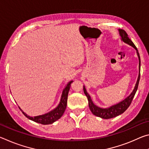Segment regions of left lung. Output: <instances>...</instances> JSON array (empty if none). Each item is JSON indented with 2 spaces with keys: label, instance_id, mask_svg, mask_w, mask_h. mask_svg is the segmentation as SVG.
Instances as JSON below:
<instances>
[{
  "label": "left lung",
  "instance_id": "8db88e82",
  "mask_svg": "<svg viewBox=\"0 0 149 149\" xmlns=\"http://www.w3.org/2000/svg\"><path fill=\"white\" fill-rule=\"evenodd\" d=\"M118 31H119L121 38H122V41L125 42V43H127L129 45H130V46L133 47L136 50V51H137L139 60V74L137 81V83H136V84H135L134 89H133L132 93H131L130 96H128L126 99L122 100V102L118 103V104H115V105H113V106H112V107H110L109 108H102L97 107V106H96L94 103L93 102L91 99L90 95L88 94V93L86 91V89H85V86H84V91L85 95H86V97H87L88 102H89V107L91 111V112L95 116H96L100 117L101 118H104V119H110V118L116 117V116H119L121 114H122V113L124 112L127 109L128 107H130L131 103H132V100L133 99V97H134L136 91H137L138 85H139V80H140L141 60H140V56H139V54L138 50L137 49V47H135L134 43H133V42L132 41V40H131L129 37H128V35L127 34V33L124 31V30L119 29H118Z\"/></svg>",
  "mask_w": 149,
  "mask_h": 149
}]
</instances>
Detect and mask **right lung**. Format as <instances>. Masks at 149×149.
I'll list each match as a JSON object with an SVG mask.
<instances>
[{
  "instance_id": "obj_1",
  "label": "right lung",
  "mask_w": 149,
  "mask_h": 149,
  "mask_svg": "<svg viewBox=\"0 0 149 149\" xmlns=\"http://www.w3.org/2000/svg\"><path fill=\"white\" fill-rule=\"evenodd\" d=\"M73 82V81H70L68 84H67L66 86L64 89L62 91L61 99L59 104L58 105V107L54 108V110L50 111V112L47 113V114L41 115V116H37L31 117L29 116H27L26 113H24L22 110L19 107L20 110L22 111V113L24 114L26 117H27L28 119L31 120L33 122H35L39 123H41L43 125H48V124H51V123L56 122V120L60 119L62 117V116L64 114V111L65 110L67 106V100H68V93L70 91V86H71V84Z\"/></svg>"
}]
</instances>
